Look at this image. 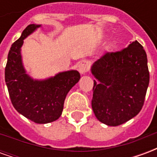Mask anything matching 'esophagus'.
I'll use <instances>...</instances> for the list:
<instances>
[{
    "label": "esophagus",
    "mask_w": 157,
    "mask_h": 157,
    "mask_svg": "<svg viewBox=\"0 0 157 157\" xmlns=\"http://www.w3.org/2000/svg\"><path fill=\"white\" fill-rule=\"evenodd\" d=\"M90 69V62L87 59H83L79 65V71L81 74H85L89 71Z\"/></svg>",
    "instance_id": "obj_1"
}]
</instances>
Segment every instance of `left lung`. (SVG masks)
Returning a JSON list of instances; mask_svg holds the SVG:
<instances>
[{"label":"left lung","mask_w":157,"mask_h":157,"mask_svg":"<svg viewBox=\"0 0 157 157\" xmlns=\"http://www.w3.org/2000/svg\"><path fill=\"white\" fill-rule=\"evenodd\" d=\"M92 107L99 121L118 126L141 110L150 82L147 55L135 40L119 51L107 52L93 64Z\"/></svg>","instance_id":"obj_1"}]
</instances>
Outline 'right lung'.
<instances>
[{"mask_svg": "<svg viewBox=\"0 0 157 157\" xmlns=\"http://www.w3.org/2000/svg\"><path fill=\"white\" fill-rule=\"evenodd\" d=\"M40 25L30 24L12 44L5 68V81L15 109L37 124H47L61 115L65 97L81 75L77 71L59 73L45 81H33L26 74L21 58L23 39Z\"/></svg>", "mask_w": 157, "mask_h": 157, "instance_id": "add662e5", "label": "right lung"}]
</instances>
